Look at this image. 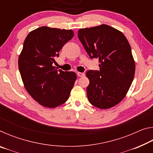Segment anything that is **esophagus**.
<instances>
[{
    "label": "esophagus",
    "mask_w": 153,
    "mask_h": 153,
    "mask_svg": "<svg viewBox=\"0 0 153 153\" xmlns=\"http://www.w3.org/2000/svg\"><path fill=\"white\" fill-rule=\"evenodd\" d=\"M77 76H79V77H84L85 76L84 73H82V72H77Z\"/></svg>",
    "instance_id": "1"
}]
</instances>
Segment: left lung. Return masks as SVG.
Returning <instances> with one entry per match:
<instances>
[{
	"instance_id": "8db88e82",
	"label": "left lung",
	"mask_w": 153,
	"mask_h": 153,
	"mask_svg": "<svg viewBox=\"0 0 153 153\" xmlns=\"http://www.w3.org/2000/svg\"><path fill=\"white\" fill-rule=\"evenodd\" d=\"M78 38L91 59H98L99 71L89 70L86 88L89 102L106 109L126 97L135 74V61L123 33L102 24L78 30Z\"/></svg>"
}]
</instances>
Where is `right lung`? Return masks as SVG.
<instances>
[{
	"label": "right lung",
	"instance_id": "obj_1",
	"mask_svg": "<svg viewBox=\"0 0 153 153\" xmlns=\"http://www.w3.org/2000/svg\"><path fill=\"white\" fill-rule=\"evenodd\" d=\"M71 30L46 26L30 32L18 60L25 90L36 101L48 108L63 105L69 98L77 76L53 66L65 43L74 37Z\"/></svg>",
	"mask_w": 153,
	"mask_h": 153
}]
</instances>
